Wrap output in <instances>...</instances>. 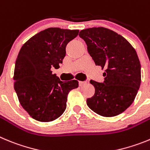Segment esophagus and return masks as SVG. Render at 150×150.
Segmentation results:
<instances>
[{
    "mask_svg": "<svg viewBox=\"0 0 150 150\" xmlns=\"http://www.w3.org/2000/svg\"><path fill=\"white\" fill-rule=\"evenodd\" d=\"M86 83H87V82H86V81H83V82H82V81H80V82H79V86H85Z\"/></svg>",
    "mask_w": 150,
    "mask_h": 150,
    "instance_id": "1",
    "label": "esophagus"
}]
</instances>
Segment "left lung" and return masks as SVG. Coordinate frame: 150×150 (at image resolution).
<instances>
[{
	"mask_svg": "<svg viewBox=\"0 0 150 150\" xmlns=\"http://www.w3.org/2000/svg\"><path fill=\"white\" fill-rule=\"evenodd\" d=\"M79 35L96 65L105 69L103 83L90 81L95 93L87 99L88 106L101 116L120 115L131 105L141 86L138 54L126 38L105 27L82 30Z\"/></svg>",
	"mask_w": 150,
	"mask_h": 150,
	"instance_id": "left-lung-1",
	"label": "left lung"
}]
</instances>
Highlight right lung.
<instances>
[{"label":"right lung","instance_id":"add662e5","mask_svg":"<svg viewBox=\"0 0 150 150\" xmlns=\"http://www.w3.org/2000/svg\"><path fill=\"white\" fill-rule=\"evenodd\" d=\"M78 30L50 27L23 45L15 66L14 88L21 106L31 117L50 122L59 117L67 106L68 94L79 86L77 80L62 82L51 68H59L65 48Z\"/></svg>","mask_w":150,"mask_h":150}]
</instances>
